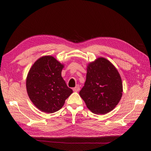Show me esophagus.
<instances>
[{
    "label": "esophagus",
    "mask_w": 151,
    "mask_h": 151,
    "mask_svg": "<svg viewBox=\"0 0 151 151\" xmlns=\"http://www.w3.org/2000/svg\"><path fill=\"white\" fill-rule=\"evenodd\" d=\"M80 90V86L79 85H77L75 88H73V91H75V92H77V91H79Z\"/></svg>",
    "instance_id": "obj_1"
}]
</instances>
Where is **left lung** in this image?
Instances as JSON below:
<instances>
[{
    "instance_id": "1",
    "label": "left lung",
    "mask_w": 151,
    "mask_h": 151,
    "mask_svg": "<svg viewBox=\"0 0 151 151\" xmlns=\"http://www.w3.org/2000/svg\"><path fill=\"white\" fill-rule=\"evenodd\" d=\"M122 92L121 77L110 62L101 57L89 63L79 94L90 111L98 115L111 111L119 103Z\"/></svg>"
}]
</instances>
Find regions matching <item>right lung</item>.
<instances>
[{
	"instance_id": "obj_1",
	"label": "right lung",
	"mask_w": 151,
	"mask_h": 151,
	"mask_svg": "<svg viewBox=\"0 0 151 151\" xmlns=\"http://www.w3.org/2000/svg\"><path fill=\"white\" fill-rule=\"evenodd\" d=\"M63 65L52 56L40 58L26 79L29 98L40 110L52 113L61 109L72 93L62 77Z\"/></svg>"
}]
</instances>
